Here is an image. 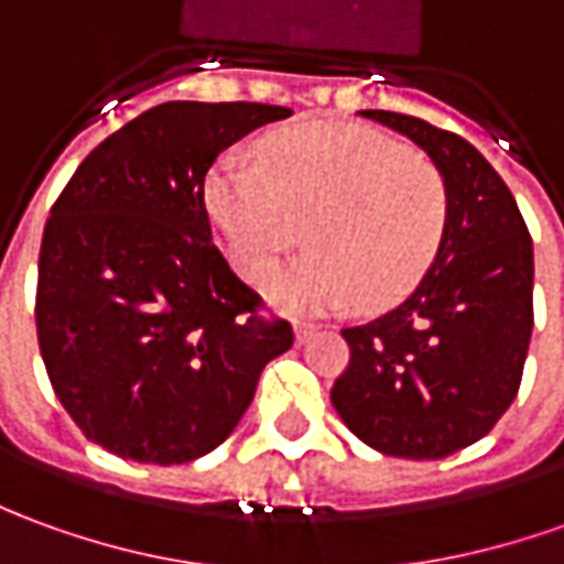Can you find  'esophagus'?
<instances>
[{
    "label": "esophagus",
    "mask_w": 564,
    "mask_h": 564,
    "mask_svg": "<svg viewBox=\"0 0 564 564\" xmlns=\"http://www.w3.org/2000/svg\"><path fill=\"white\" fill-rule=\"evenodd\" d=\"M314 333H317V324H305V321H299L296 327H293V336H296L299 346H302V343H308Z\"/></svg>",
    "instance_id": "34e87169"
}]
</instances>
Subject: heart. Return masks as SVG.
Here are the masks:
<instances>
[{
	"label": "heart",
	"mask_w": 564,
	"mask_h": 564,
	"mask_svg": "<svg viewBox=\"0 0 564 564\" xmlns=\"http://www.w3.org/2000/svg\"><path fill=\"white\" fill-rule=\"evenodd\" d=\"M259 163L216 160L203 203L234 268L259 281L302 237L314 250L278 271L268 299L283 312H324L361 296L404 299L435 262L447 221L438 170L364 126L314 122L262 138Z\"/></svg>",
	"instance_id": "1"
}]
</instances>
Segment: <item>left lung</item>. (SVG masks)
<instances>
[{
  "label": "left lung",
  "mask_w": 564,
  "mask_h": 564,
  "mask_svg": "<svg viewBox=\"0 0 564 564\" xmlns=\"http://www.w3.org/2000/svg\"><path fill=\"white\" fill-rule=\"evenodd\" d=\"M432 160L447 191L435 262L398 308L346 327L336 413L379 454L442 459L485 438L522 382L534 327V243L503 178L466 138L389 110H358Z\"/></svg>",
  "instance_id": "obj_1"
}]
</instances>
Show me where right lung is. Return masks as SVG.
Listing matches in <instances>:
<instances>
[{
    "label": "right lung",
    "mask_w": 564,
    "mask_h": 564,
    "mask_svg": "<svg viewBox=\"0 0 564 564\" xmlns=\"http://www.w3.org/2000/svg\"><path fill=\"white\" fill-rule=\"evenodd\" d=\"M293 110L170 101L79 163L45 221L36 330L86 438L138 463H191L231 435L286 321L213 243L203 178L221 151Z\"/></svg>",
    "instance_id": "obj_1"
}]
</instances>
